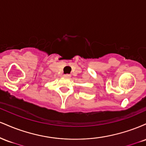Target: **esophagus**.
Masks as SVG:
<instances>
[{
    "mask_svg": "<svg viewBox=\"0 0 146 146\" xmlns=\"http://www.w3.org/2000/svg\"><path fill=\"white\" fill-rule=\"evenodd\" d=\"M64 76L65 78H70V77H71V75H70V74H64Z\"/></svg>",
    "mask_w": 146,
    "mask_h": 146,
    "instance_id": "esophagus-1",
    "label": "esophagus"
}]
</instances>
